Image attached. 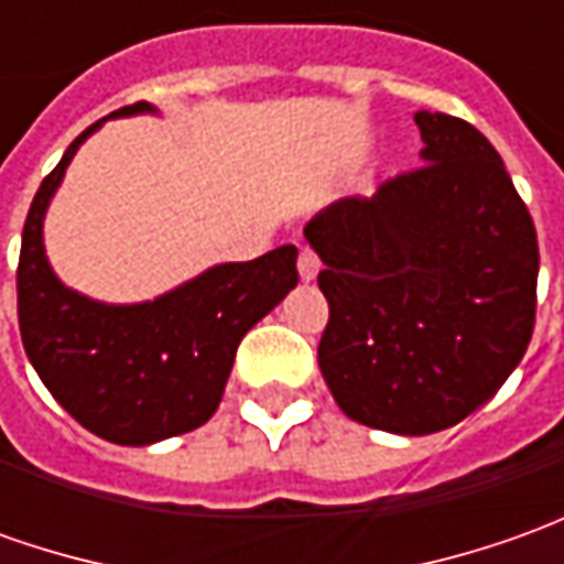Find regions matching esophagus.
I'll return each mask as SVG.
<instances>
[{
    "instance_id": "esophagus-1",
    "label": "esophagus",
    "mask_w": 564,
    "mask_h": 564,
    "mask_svg": "<svg viewBox=\"0 0 564 564\" xmlns=\"http://www.w3.org/2000/svg\"><path fill=\"white\" fill-rule=\"evenodd\" d=\"M317 271H321V259H317V252L308 250V247H302V252H299V274H302V281H314V278H317Z\"/></svg>"
}]
</instances>
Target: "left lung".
<instances>
[{
  "label": "left lung",
  "instance_id": "obj_1",
  "mask_svg": "<svg viewBox=\"0 0 564 564\" xmlns=\"http://www.w3.org/2000/svg\"><path fill=\"white\" fill-rule=\"evenodd\" d=\"M423 166L305 225L330 321L317 346L336 404L364 426L429 435L491 401L538 308V231L494 144L420 110Z\"/></svg>",
  "mask_w": 564,
  "mask_h": 564
}]
</instances>
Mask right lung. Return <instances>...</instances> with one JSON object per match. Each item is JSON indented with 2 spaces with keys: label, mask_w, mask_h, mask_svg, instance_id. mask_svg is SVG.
<instances>
[{
  "label": "right lung",
  "mask_w": 564,
  "mask_h": 564,
  "mask_svg": "<svg viewBox=\"0 0 564 564\" xmlns=\"http://www.w3.org/2000/svg\"><path fill=\"white\" fill-rule=\"evenodd\" d=\"M153 110L148 101L110 117ZM89 126L42 178L30 203L18 262V324L26 358L79 426L113 444H153L216 413L234 355L299 283L296 247L228 262L138 305H105L57 281L42 247V218Z\"/></svg>",
  "instance_id": "right-lung-1"
}]
</instances>
